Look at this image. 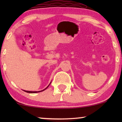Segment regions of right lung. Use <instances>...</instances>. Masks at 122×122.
Here are the masks:
<instances>
[{"mask_svg": "<svg viewBox=\"0 0 122 122\" xmlns=\"http://www.w3.org/2000/svg\"><path fill=\"white\" fill-rule=\"evenodd\" d=\"M51 82L50 83V84H49V85H48V86H47V87H46V88H45L44 89L42 90V91H34H34H24L25 92H26V93H38V92H43V91H44V90H46V88H47L48 87V86H49V85L51 84Z\"/></svg>", "mask_w": 122, "mask_h": 122, "instance_id": "add662e5", "label": "right lung"}]
</instances>
